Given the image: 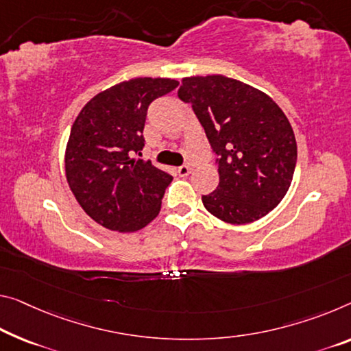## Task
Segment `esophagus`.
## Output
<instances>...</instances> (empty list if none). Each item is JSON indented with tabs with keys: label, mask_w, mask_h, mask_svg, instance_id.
Here are the masks:
<instances>
[{
	"label": "esophagus",
	"mask_w": 351,
	"mask_h": 351,
	"mask_svg": "<svg viewBox=\"0 0 351 351\" xmlns=\"http://www.w3.org/2000/svg\"><path fill=\"white\" fill-rule=\"evenodd\" d=\"M177 172H179L180 177H186L191 172V166L190 165H182L180 168L177 169Z\"/></svg>",
	"instance_id": "esophagus-1"
}]
</instances>
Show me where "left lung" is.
<instances>
[{"mask_svg":"<svg viewBox=\"0 0 351 351\" xmlns=\"http://www.w3.org/2000/svg\"><path fill=\"white\" fill-rule=\"evenodd\" d=\"M177 94L191 104L218 155L219 183L202 196L204 207L229 224L265 217L293 179L296 141L287 116L265 93L224 75L183 78Z\"/></svg>","mask_w":351,"mask_h":351,"instance_id":"1","label":"left lung"}]
</instances>
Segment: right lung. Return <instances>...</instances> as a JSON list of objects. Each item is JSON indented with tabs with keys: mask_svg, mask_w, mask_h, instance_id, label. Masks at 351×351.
I'll return each mask as SVG.
<instances>
[{
	"mask_svg": "<svg viewBox=\"0 0 351 351\" xmlns=\"http://www.w3.org/2000/svg\"><path fill=\"white\" fill-rule=\"evenodd\" d=\"M177 86L171 78L128 80L93 97L75 119L66 147L67 183L104 228L134 232L160 213L172 177L132 155L144 147L149 105Z\"/></svg>",
	"mask_w": 351,
	"mask_h": 351,
	"instance_id": "1",
	"label": "right lung"
}]
</instances>
